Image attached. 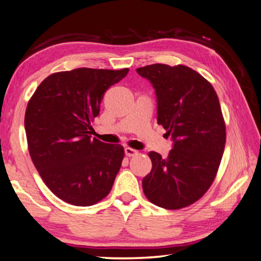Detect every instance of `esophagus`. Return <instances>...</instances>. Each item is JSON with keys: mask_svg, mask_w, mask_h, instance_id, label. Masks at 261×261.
<instances>
[{"mask_svg": "<svg viewBox=\"0 0 261 261\" xmlns=\"http://www.w3.org/2000/svg\"><path fill=\"white\" fill-rule=\"evenodd\" d=\"M125 153L128 157H133V156L138 155L139 151L135 150V149H133V148H130V147H127V148H125Z\"/></svg>", "mask_w": 261, "mask_h": 261, "instance_id": "esophagus-1", "label": "esophagus"}]
</instances>
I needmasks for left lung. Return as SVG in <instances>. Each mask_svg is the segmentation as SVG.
Listing matches in <instances>:
<instances>
[{
    "instance_id": "left-lung-1",
    "label": "left lung",
    "mask_w": 261,
    "mask_h": 261,
    "mask_svg": "<svg viewBox=\"0 0 261 261\" xmlns=\"http://www.w3.org/2000/svg\"><path fill=\"white\" fill-rule=\"evenodd\" d=\"M136 71L155 88L157 122L174 142L168 159L148 153L152 169L143 178V192L161 208L189 207L212 186L223 156L227 133L219 97L187 66L155 63Z\"/></svg>"
}]
</instances>
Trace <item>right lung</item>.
Segmentation results:
<instances>
[{
    "mask_svg": "<svg viewBox=\"0 0 261 261\" xmlns=\"http://www.w3.org/2000/svg\"><path fill=\"white\" fill-rule=\"evenodd\" d=\"M129 69L77 68L47 76L25 111L29 152L46 186L59 199L88 207L112 189L125 150L91 138L104 92Z\"/></svg>",
    "mask_w": 261,
    "mask_h": 261,
    "instance_id": "add662e5",
    "label": "right lung"
}]
</instances>
